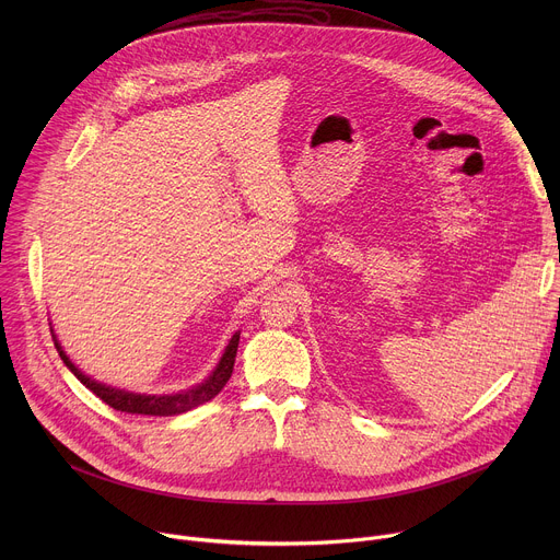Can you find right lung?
I'll use <instances>...</instances> for the list:
<instances>
[{"instance_id": "right-lung-1", "label": "right lung", "mask_w": 560, "mask_h": 560, "mask_svg": "<svg viewBox=\"0 0 560 560\" xmlns=\"http://www.w3.org/2000/svg\"><path fill=\"white\" fill-rule=\"evenodd\" d=\"M52 332V341H55V348L63 361V365L82 381L93 394H97L102 401L119 412H128V415H148V417H175V415H184L188 410H195L203 404H208L210 398H214L223 385L228 383L230 374H232V368H234V357H236V348H238V335L242 332H234L219 359V363L214 365V370L197 385L188 387V389H179V392H173V394H139V392H128V389H121V387H113V385H106L102 381H95L91 378L89 374H84L82 370H79L70 357L63 352L61 343L57 341V335L55 330L50 328Z\"/></svg>"}]
</instances>
